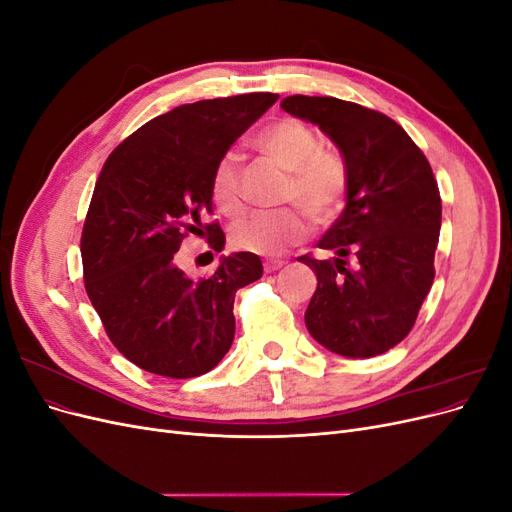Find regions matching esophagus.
<instances>
[{"mask_svg":"<svg viewBox=\"0 0 512 512\" xmlns=\"http://www.w3.org/2000/svg\"><path fill=\"white\" fill-rule=\"evenodd\" d=\"M284 265V260H265V271L267 273H273V271H277Z\"/></svg>","mask_w":512,"mask_h":512,"instance_id":"obj_1","label":"esophagus"}]
</instances>
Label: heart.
Wrapping results in <instances>:
<instances>
[{"instance_id": "b5f03b06", "label": "heart", "mask_w": 512, "mask_h": 512, "mask_svg": "<svg viewBox=\"0 0 512 512\" xmlns=\"http://www.w3.org/2000/svg\"><path fill=\"white\" fill-rule=\"evenodd\" d=\"M254 147L262 158L288 170L282 203H294V207L243 220L232 230V243L241 250L280 254L309 237L312 218L324 224L342 211L348 194V166L337 151L324 149L318 132L297 117L269 123L254 136ZM211 192L215 205L228 218L245 213L243 166L235 153H226L215 164Z\"/></svg>"}]
</instances>
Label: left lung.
<instances>
[{
    "instance_id": "obj_1",
    "label": "left lung",
    "mask_w": 512,
    "mask_h": 512,
    "mask_svg": "<svg viewBox=\"0 0 512 512\" xmlns=\"http://www.w3.org/2000/svg\"><path fill=\"white\" fill-rule=\"evenodd\" d=\"M280 106L329 134L348 166L346 209L318 241L335 258H297L318 277L307 331L350 359L382 354L412 331L436 277V177L406 130L374 108L318 96H288Z\"/></svg>"
}]
</instances>
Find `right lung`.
<instances>
[{
  "instance_id": "obj_1",
  "label": "right lung",
  "mask_w": 512,
  "mask_h": 512,
  "mask_svg": "<svg viewBox=\"0 0 512 512\" xmlns=\"http://www.w3.org/2000/svg\"><path fill=\"white\" fill-rule=\"evenodd\" d=\"M277 98L181 104L130 134L100 170L81 235L85 290L113 346L149 374L203 376L230 350L235 292L260 280V258L237 252L194 282L177 252L190 235L224 247L218 220L203 222L215 164Z\"/></svg>"
}]
</instances>
